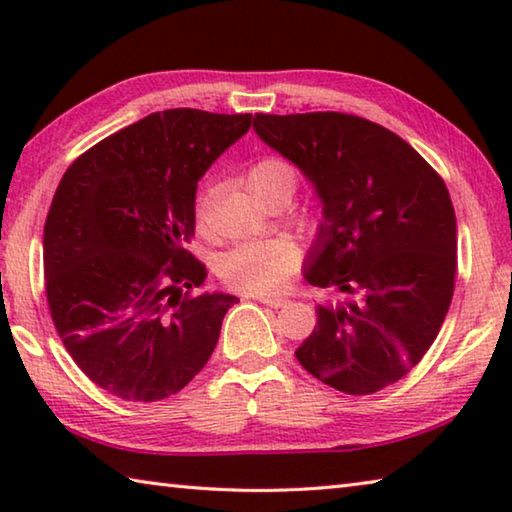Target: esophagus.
<instances>
[{"label": "esophagus", "mask_w": 512, "mask_h": 512, "mask_svg": "<svg viewBox=\"0 0 512 512\" xmlns=\"http://www.w3.org/2000/svg\"><path fill=\"white\" fill-rule=\"evenodd\" d=\"M250 298L264 302V305L273 307V309H280V307H284V305H287V302H289L287 298H277V296H250Z\"/></svg>", "instance_id": "obj_1"}]
</instances>
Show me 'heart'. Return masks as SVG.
Instances as JSON below:
<instances>
[{"mask_svg":"<svg viewBox=\"0 0 512 512\" xmlns=\"http://www.w3.org/2000/svg\"><path fill=\"white\" fill-rule=\"evenodd\" d=\"M248 187L264 205H287L296 194L300 173L287 158L266 155L246 173ZM298 225L318 230L320 216L314 210H302ZM296 264V248L287 239H253L239 241L225 250L216 264L221 280L230 289L244 293H271L287 280Z\"/></svg>","mask_w":512,"mask_h":512,"instance_id":"obj_1","label":"heart"}]
</instances>
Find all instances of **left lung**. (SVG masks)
Returning a JSON list of instances; mask_svg holds the SVG:
<instances>
[{
	"mask_svg": "<svg viewBox=\"0 0 512 512\" xmlns=\"http://www.w3.org/2000/svg\"><path fill=\"white\" fill-rule=\"evenodd\" d=\"M253 128L323 201L305 280L332 300L316 307L300 366L348 395L395 384L452 305L456 216L443 178L400 135L357 115H255Z\"/></svg>",
	"mask_w": 512,
	"mask_h": 512,
	"instance_id": "left-lung-1",
	"label": "left lung"
}]
</instances>
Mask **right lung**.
Segmentation results:
<instances>
[{
	"instance_id": "right-lung-1",
	"label": "right lung",
	"mask_w": 512,
	"mask_h": 512,
	"mask_svg": "<svg viewBox=\"0 0 512 512\" xmlns=\"http://www.w3.org/2000/svg\"><path fill=\"white\" fill-rule=\"evenodd\" d=\"M253 115L173 108L79 155L45 223V291L85 375L128 402L176 395L203 370L235 296L205 293L187 250L196 187Z\"/></svg>"
}]
</instances>
